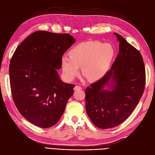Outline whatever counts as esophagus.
<instances>
[{
  "label": "esophagus",
  "instance_id": "esophagus-1",
  "mask_svg": "<svg viewBox=\"0 0 155 155\" xmlns=\"http://www.w3.org/2000/svg\"><path fill=\"white\" fill-rule=\"evenodd\" d=\"M81 87H80V86H76V87H74V91H80V90H81Z\"/></svg>",
  "mask_w": 155,
  "mask_h": 155
}]
</instances>
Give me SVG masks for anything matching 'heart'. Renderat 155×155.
Segmentation results:
<instances>
[{
    "instance_id": "heart-1",
    "label": "heart",
    "mask_w": 155,
    "mask_h": 155,
    "mask_svg": "<svg viewBox=\"0 0 155 155\" xmlns=\"http://www.w3.org/2000/svg\"><path fill=\"white\" fill-rule=\"evenodd\" d=\"M114 55V48L109 43L97 41L83 42L69 51V57L61 58L64 76L68 80H72L81 67L83 74L88 79L98 80L107 73Z\"/></svg>"
}]
</instances>
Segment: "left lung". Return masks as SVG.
Wrapping results in <instances>:
<instances>
[{
	"instance_id": "1",
	"label": "left lung",
	"mask_w": 155,
	"mask_h": 155,
	"mask_svg": "<svg viewBox=\"0 0 155 155\" xmlns=\"http://www.w3.org/2000/svg\"><path fill=\"white\" fill-rule=\"evenodd\" d=\"M114 34L120 42L115 61L104 77L85 91L87 113L92 122L102 129L115 127L128 118L141 99L145 85L141 54L123 37ZM106 85L111 86L110 91L103 89Z\"/></svg>"
}]
</instances>
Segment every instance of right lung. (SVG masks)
<instances>
[{"label": "right lung", "mask_w": 155, "mask_h": 155, "mask_svg": "<svg viewBox=\"0 0 155 155\" xmlns=\"http://www.w3.org/2000/svg\"><path fill=\"white\" fill-rule=\"evenodd\" d=\"M75 43L68 34L34 32L16 48L10 61V87L18 112L30 123L48 128L58 122L74 93L73 84L61 80L57 69Z\"/></svg>", "instance_id": "add662e5"}]
</instances>
